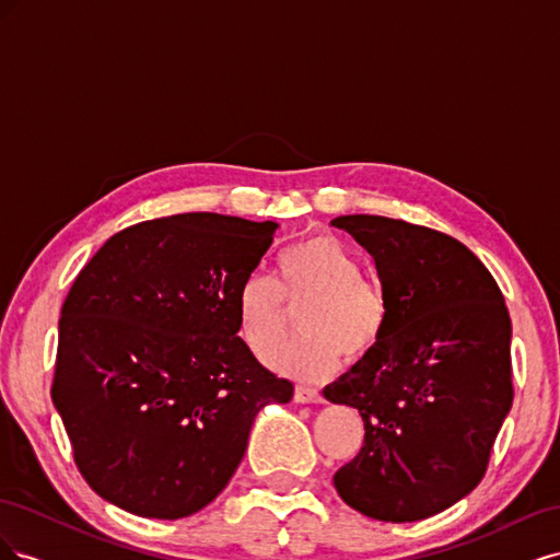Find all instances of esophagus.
<instances>
[{"mask_svg": "<svg viewBox=\"0 0 560 560\" xmlns=\"http://www.w3.org/2000/svg\"><path fill=\"white\" fill-rule=\"evenodd\" d=\"M294 401L296 404H322V395L313 387L306 385H296L294 389Z\"/></svg>", "mask_w": 560, "mask_h": 560, "instance_id": "obj_1", "label": "esophagus"}]
</instances>
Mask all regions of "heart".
<instances>
[{"mask_svg": "<svg viewBox=\"0 0 560 560\" xmlns=\"http://www.w3.org/2000/svg\"><path fill=\"white\" fill-rule=\"evenodd\" d=\"M278 276L252 273L235 296L238 329L254 358L266 362L290 327V308L301 334L287 343L273 369L287 376L322 381L341 366L343 352L362 360L385 334L389 306L378 287L362 278V264L331 233H313L278 254Z\"/></svg>", "mask_w": 560, "mask_h": 560, "instance_id": "heart-1", "label": "heart"}]
</instances>
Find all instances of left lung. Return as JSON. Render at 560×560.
<instances>
[{"label": "left lung", "instance_id": "8db88e82", "mask_svg": "<svg viewBox=\"0 0 560 560\" xmlns=\"http://www.w3.org/2000/svg\"><path fill=\"white\" fill-rule=\"evenodd\" d=\"M376 261L389 319L378 346L325 387L364 420V446L334 474L346 504L378 521L448 510L483 479L512 409V319L460 241L401 219L336 217Z\"/></svg>", "mask_w": 560, "mask_h": 560}]
</instances>
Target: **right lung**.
<instances>
[{
  "instance_id": "1",
  "label": "right lung",
  "mask_w": 560,
  "mask_h": 560,
  "mask_svg": "<svg viewBox=\"0 0 560 560\" xmlns=\"http://www.w3.org/2000/svg\"><path fill=\"white\" fill-rule=\"evenodd\" d=\"M276 222L189 212L124 229L62 303L50 399L100 498L175 521L238 469L252 422L294 385L238 336L235 296Z\"/></svg>"
}]
</instances>
